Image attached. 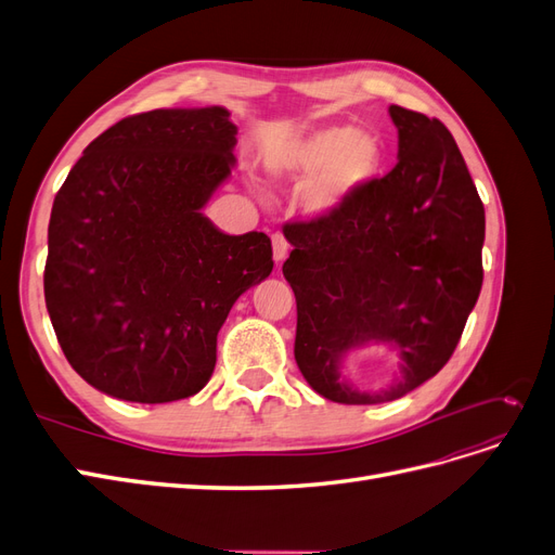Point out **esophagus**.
<instances>
[{
    "mask_svg": "<svg viewBox=\"0 0 555 555\" xmlns=\"http://www.w3.org/2000/svg\"><path fill=\"white\" fill-rule=\"evenodd\" d=\"M271 241H273V257H275V261L280 263V261H284V257H287L289 243H287V238L282 236V233H273Z\"/></svg>",
    "mask_w": 555,
    "mask_h": 555,
    "instance_id": "obj_1",
    "label": "esophagus"
}]
</instances>
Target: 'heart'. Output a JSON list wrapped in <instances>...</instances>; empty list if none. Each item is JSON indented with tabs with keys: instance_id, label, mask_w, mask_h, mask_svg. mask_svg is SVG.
<instances>
[{
	"instance_id": "obj_1",
	"label": "heart",
	"mask_w": 555,
	"mask_h": 555,
	"mask_svg": "<svg viewBox=\"0 0 555 555\" xmlns=\"http://www.w3.org/2000/svg\"><path fill=\"white\" fill-rule=\"evenodd\" d=\"M384 162L377 137L347 125H331L308 133L268 162L278 178L308 184L304 204L312 215H326L371 182Z\"/></svg>"
}]
</instances>
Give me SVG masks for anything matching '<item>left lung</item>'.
Instances as JSON below:
<instances>
[{
    "label": "left lung",
    "instance_id": "obj_1",
    "mask_svg": "<svg viewBox=\"0 0 555 555\" xmlns=\"http://www.w3.org/2000/svg\"><path fill=\"white\" fill-rule=\"evenodd\" d=\"M398 164L340 208L284 224L282 273L296 296L294 357L312 389L343 405H377L438 375L456 349L483 280V204L438 117L389 106ZM379 341L399 379L367 395L341 379L346 351Z\"/></svg>",
    "mask_w": 555,
    "mask_h": 555
}]
</instances>
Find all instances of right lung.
<instances>
[{
    "instance_id": "right-lung-1",
    "label": "right lung",
    "mask_w": 555,
    "mask_h": 555,
    "mask_svg": "<svg viewBox=\"0 0 555 555\" xmlns=\"http://www.w3.org/2000/svg\"><path fill=\"white\" fill-rule=\"evenodd\" d=\"M222 106L129 115L96 137L48 224L46 308L74 371L129 402L198 393L236 298L273 271L271 238L201 212L231 176Z\"/></svg>"
}]
</instances>
